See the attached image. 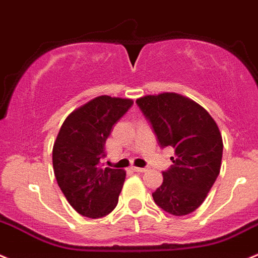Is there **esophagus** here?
Returning <instances> with one entry per match:
<instances>
[{"instance_id": "1", "label": "esophagus", "mask_w": 258, "mask_h": 258, "mask_svg": "<svg viewBox=\"0 0 258 258\" xmlns=\"http://www.w3.org/2000/svg\"><path fill=\"white\" fill-rule=\"evenodd\" d=\"M132 170H134V171H136V172H145L146 171V167H136V166H134L132 167Z\"/></svg>"}]
</instances>
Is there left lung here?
<instances>
[{
	"label": "left lung",
	"instance_id": "left-lung-1",
	"mask_svg": "<svg viewBox=\"0 0 258 258\" xmlns=\"http://www.w3.org/2000/svg\"><path fill=\"white\" fill-rule=\"evenodd\" d=\"M136 103L160 147L175 150L152 198L172 216L190 214L201 207L221 171L223 141L218 126L203 107L176 93L145 96Z\"/></svg>",
	"mask_w": 258,
	"mask_h": 258
}]
</instances>
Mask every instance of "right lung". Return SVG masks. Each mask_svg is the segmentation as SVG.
Returning a JSON list of instances; mask_svg holds the SVG:
<instances>
[{
	"label": "right lung",
	"instance_id": "obj_1",
	"mask_svg": "<svg viewBox=\"0 0 258 258\" xmlns=\"http://www.w3.org/2000/svg\"><path fill=\"white\" fill-rule=\"evenodd\" d=\"M132 99L101 96L72 112L52 147L59 187L79 214L102 218L118 203L126 172L103 167L104 145L112 127L131 108Z\"/></svg>",
	"mask_w": 258,
	"mask_h": 258
}]
</instances>
